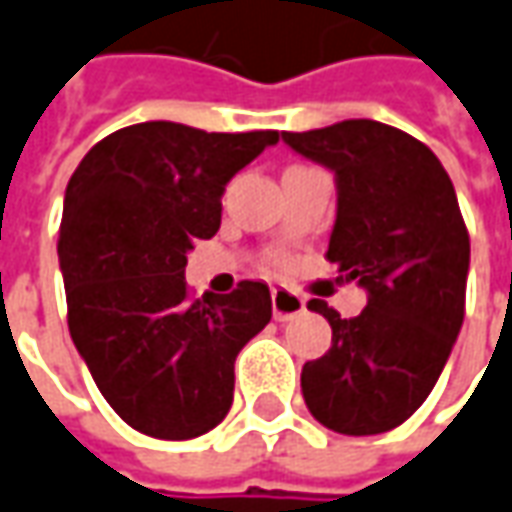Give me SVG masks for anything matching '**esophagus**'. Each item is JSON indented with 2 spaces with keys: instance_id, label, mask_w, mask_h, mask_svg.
Listing matches in <instances>:
<instances>
[{
  "instance_id": "obj_1",
  "label": "esophagus",
  "mask_w": 512,
  "mask_h": 512,
  "mask_svg": "<svg viewBox=\"0 0 512 512\" xmlns=\"http://www.w3.org/2000/svg\"><path fill=\"white\" fill-rule=\"evenodd\" d=\"M270 301H273V315L276 321H290L298 312H304V298L287 290V287H273L270 290Z\"/></svg>"
}]
</instances>
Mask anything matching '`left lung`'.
<instances>
[{
  "label": "left lung",
  "instance_id": "obj_1",
  "mask_svg": "<svg viewBox=\"0 0 512 512\" xmlns=\"http://www.w3.org/2000/svg\"><path fill=\"white\" fill-rule=\"evenodd\" d=\"M281 140L335 174L327 259L366 290L355 318L307 304L329 321L332 346L301 369L304 403L346 437L392 431L431 394L465 318L471 239L454 183L425 143L377 120Z\"/></svg>",
  "mask_w": 512,
  "mask_h": 512
}]
</instances>
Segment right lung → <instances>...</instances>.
Instances as JSON below:
<instances>
[{
    "mask_svg": "<svg viewBox=\"0 0 512 512\" xmlns=\"http://www.w3.org/2000/svg\"><path fill=\"white\" fill-rule=\"evenodd\" d=\"M279 137L135 123L95 143L67 183L58 264L72 344L140 434L191 440L231 411L233 360L267 327L270 290L239 281L191 301L185 264L219 231L233 174Z\"/></svg>",
    "mask_w": 512,
    "mask_h": 512,
    "instance_id": "obj_1",
    "label": "right lung"
}]
</instances>
